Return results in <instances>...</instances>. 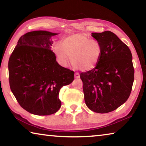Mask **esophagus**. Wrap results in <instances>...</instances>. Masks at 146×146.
<instances>
[{
	"mask_svg": "<svg viewBox=\"0 0 146 146\" xmlns=\"http://www.w3.org/2000/svg\"><path fill=\"white\" fill-rule=\"evenodd\" d=\"M79 77H80V75H79L78 73H75V78H78Z\"/></svg>",
	"mask_w": 146,
	"mask_h": 146,
	"instance_id": "1",
	"label": "esophagus"
}]
</instances>
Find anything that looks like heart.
<instances>
[{
	"label": "heart",
	"mask_w": 146,
	"mask_h": 146,
	"mask_svg": "<svg viewBox=\"0 0 146 146\" xmlns=\"http://www.w3.org/2000/svg\"><path fill=\"white\" fill-rule=\"evenodd\" d=\"M54 53L62 65H67L71 58L74 68L88 71L97 65L102 56V48L98 41L91 40L84 34L76 33L66 37L62 44H56Z\"/></svg>",
	"instance_id": "b5f03b06"
}]
</instances>
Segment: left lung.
<instances>
[{
  "instance_id": "1",
  "label": "left lung",
  "mask_w": 146,
  "mask_h": 146,
  "mask_svg": "<svg viewBox=\"0 0 146 146\" xmlns=\"http://www.w3.org/2000/svg\"><path fill=\"white\" fill-rule=\"evenodd\" d=\"M102 54L93 70L80 73L86 106L94 112L115 110L129 98L134 81V68L129 48L110 31L92 33Z\"/></svg>"
}]
</instances>
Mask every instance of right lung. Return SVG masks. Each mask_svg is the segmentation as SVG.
Instances as JSON below:
<instances>
[{
  "mask_svg": "<svg viewBox=\"0 0 146 146\" xmlns=\"http://www.w3.org/2000/svg\"><path fill=\"white\" fill-rule=\"evenodd\" d=\"M48 31L28 32L19 38L9 59L11 92L22 108L31 114L49 115L60 109L59 91L74 80V72L62 67L51 50Z\"/></svg>",
  "mask_w": 146,
  "mask_h": 146,
  "instance_id": "add662e5",
  "label": "right lung"
}]
</instances>
